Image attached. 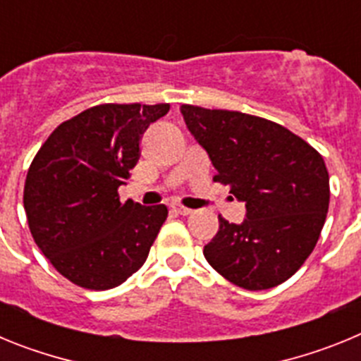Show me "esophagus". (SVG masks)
<instances>
[{
    "mask_svg": "<svg viewBox=\"0 0 361 361\" xmlns=\"http://www.w3.org/2000/svg\"><path fill=\"white\" fill-rule=\"evenodd\" d=\"M171 212H175L177 215H190L191 209L184 208V206H180V204H173V206H171Z\"/></svg>",
    "mask_w": 361,
    "mask_h": 361,
    "instance_id": "34e87169",
    "label": "esophagus"
}]
</instances>
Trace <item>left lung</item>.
Wrapping results in <instances>:
<instances>
[{
  "label": "left lung",
  "instance_id": "left-lung-1",
  "mask_svg": "<svg viewBox=\"0 0 361 361\" xmlns=\"http://www.w3.org/2000/svg\"><path fill=\"white\" fill-rule=\"evenodd\" d=\"M180 114L215 166L213 180L245 202L242 224L219 215V231L204 245V257L247 291L280 286L320 238L329 209L324 157L302 137L262 117L193 104H183Z\"/></svg>",
  "mask_w": 361,
  "mask_h": 361
}]
</instances>
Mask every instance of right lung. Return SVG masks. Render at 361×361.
Returning <instances> with one entry per match:
<instances>
[{"instance_id":"add662e5","label":"right lung","mask_w":361,"mask_h":361,"mask_svg":"<svg viewBox=\"0 0 361 361\" xmlns=\"http://www.w3.org/2000/svg\"><path fill=\"white\" fill-rule=\"evenodd\" d=\"M170 104H97L50 133L28 168L23 206L34 242L65 279L92 291L117 288L148 258L164 204L119 200L139 142Z\"/></svg>"}]
</instances>
